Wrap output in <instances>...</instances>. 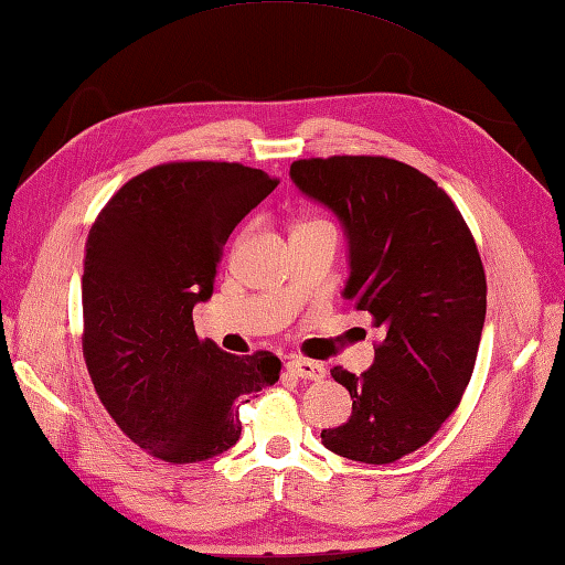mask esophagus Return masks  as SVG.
<instances>
[{
	"mask_svg": "<svg viewBox=\"0 0 565 565\" xmlns=\"http://www.w3.org/2000/svg\"><path fill=\"white\" fill-rule=\"evenodd\" d=\"M287 370H290L295 377L311 380V382H321L326 377L323 365H319V362H315V360H305V358L287 360Z\"/></svg>",
	"mask_w": 565,
	"mask_h": 565,
	"instance_id": "obj_1",
	"label": "esophagus"
}]
</instances>
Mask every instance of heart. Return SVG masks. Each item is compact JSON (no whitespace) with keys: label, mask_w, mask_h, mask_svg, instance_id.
<instances>
[{"label":"heart","mask_w":565,"mask_h":565,"mask_svg":"<svg viewBox=\"0 0 565 565\" xmlns=\"http://www.w3.org/2000/svg\"><path fill=\"white\" fill-rule=\"evenodd\" d=\"M305 224H326V222H321V220H315V222H305Z\"/></svg>","instance_id":"heart-1"}]
</instances>
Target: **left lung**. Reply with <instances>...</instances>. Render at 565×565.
<instances>
[{
	"mask_svg": "<svg viewBox=\"0 0 565 565\" xmlns=\"http://www.w3.org/2000/svg\"><path fill=\"white\" fill-rule=\"evenodd\" d=\"M290 177L341 217L345 297L384 331L367 372L331 370L353 413L321 443L353 461H398L433 440L467 392L486 319L479 248L452 198L404 161L311 157L292 161Z\"/></svg>",
	"mask_w": 565,
	"mask_h": 565,
	"instance_id": "1",
	"label": "left lung"
}]
</instances>
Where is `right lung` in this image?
<instances>
[{"label": "right lung", "mask_w": 565, "mask_h": 565, "mask_svg": "<svg viewBox=\"0 0 565 565\" xmlns=\"http://www.w3.org/2000/svg\"><path fill=\"white\" fill-rule=\"evenodd\" d=\"M278 183L236 161H167L118 188L92 224L86 370L118 428L161 461L227 452L242 435L239 406L280 380L268 350L230 355L193 326L232 230Z\"/></svg>", "instance_id": "obj_1"}]
</instances>
